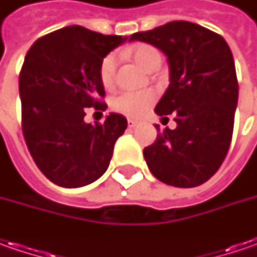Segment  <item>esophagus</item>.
I'll return each mask as SVG.
<instances>
[{"instance_id": "obj_1", "label": "esophagus", "mask_w": 257, "mask_h": 257, "mask_svg": "<svg viewBox=\"0 0 257 257\" xmlns=\"http://www.w3.org/2000/svg\"><path fill=\"white\" fill-rule=\"evenodd\" d=\"M127 125H128V128H134V127H137V125H139V121L128 118V120H127Z\"/></svg>"}]
</instances>
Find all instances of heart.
Here are the masks:
<instances>
[{"instance_id":"obj_1","label":"heart","mask_w":257,"mask_h":257,"mask_svg":"<svg viewBox=\"0 0 257 257\" xmlns=\"http://www.w3.org/2000/svg\"><path fill=\"white\" fill-rule=\"evenodd\" d=\"M130 55L133 57V60L140 65L146 71H152L156 67H160L162 63V54L160 51L149 44L136 45L133 48H130ZM115 55L108 54L104 57V60L100 64V80L104 87H111L114 80V73H115ZM156 100V94L150 90H144V91H124L115 95L111 101V107L114 111L132 117V118H139L142 117L150 105Z\"/></svg>"}]
</instances>
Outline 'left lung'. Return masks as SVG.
I'll list each match as a JSON object with an SVG mask.
<instances>
[{
  "label": "left lung",
  "instance_id": "obj_1",
  "mask_svg": "<svg viewBox=\"0 0 257 257\" xmlns=\"http://www.w3.org/2000/svg\"><path fill=\"white\" fill-rule=\"evenodd\" d=\"M134 40L167 57L170 84L154 111L167 121L173 114L177 124L144 149L146 163L166 184L200 186L219 170L232 142L239 95L232 51L222 35L189 21L136 33Z\"/></svg>",
  "mask_w": 257,
  "mask_h": 257
}]
</instances>
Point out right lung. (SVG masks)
I'll use <instances>...</instances> for the list:
<instances>
[{"instance_id":"right-lung-1","label":"right lung","mask_w":257,"mask_h":257,"mask_svg":"<svg viewBox=\"0 0 257 257\" xmlns=\"http://www.w3.org/2000/svg\"><path fill=\"white\" fill-rule=\"evenodd\" d=\"M127 37L71 25L38 38L20 73L23 134L35 164L61 187H81L107 170L115 140L127 128L121 114L84 121L87 107L105 110L100 64Z\"/></svg>"}]
</instances>
